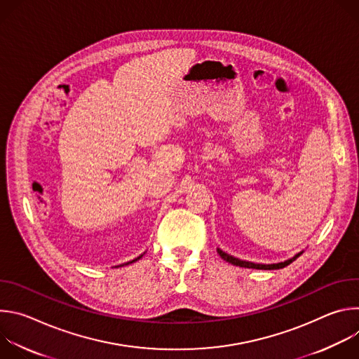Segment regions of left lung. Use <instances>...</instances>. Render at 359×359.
<instances>
[{
	"label": "left lung",
	"mask_w": 359,
	"mask_h": 359,
	"mask_svg": "<svg viewBox=\"0 0 359 359\" xmlns=\"http://www.w3.org/2000/svg\"><path fill=\"white\" fill-rule=\"evenodd\" d=\"M217 252L220 254V257H222L224 262H227V263H230V264H233V266H238V267H244V269H255V270H278V269H284V267H287L288 264H291L294 260H297V259L299 257V255H301L304 251L297 252V254L294 255V257H291V259H288V260H285V262L274 263V264H257V263H251V262H244V260H240V259L233 257V255L224 252V251L220 250V248H217Z\"/></svg>",
	"instance_id": "8db88e82"
}]
</instances>
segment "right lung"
Returning <instances> with one entry per match:
<instances>
[{"mask_svg":"<svg viewBox=\"0 0 359 359\" xmlns=\"http://www.w3.org/2000/svg\"><path fill=\"white\" fill-rule=\"evenodd\" d=\"M143 255V254H142ZM142 255H139V257L137 259H135V260H132V262H129V263H126V264H123V266H128V264H132V263H135V262H137L139 259H142Z\"/></svg>","mask_w":359,"mask_h":359,"instance_id":"1","label":"right lung"}]
</instances>
